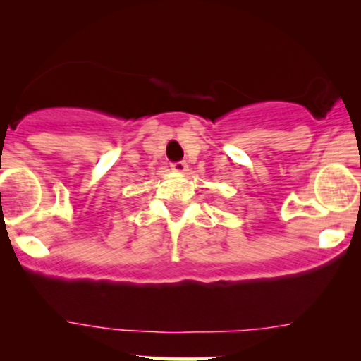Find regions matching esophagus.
<instances>
[{
	"label": "esophagus",
	"mask_w": 361,
	"mask_h": 361,
	"mask_svg": "<svg viewBox=\"0 0 361 361\" xmlns=\"http://www.w3.org/2000/svg\"><path fill=\"white\" fill-rule=\"evenodd\" d=\"M171 169L176 173H185L188 169V164H186V161H175V163H171Z\"/></svg>",
	"instance_id": "34e87169"
}]
</instances>
